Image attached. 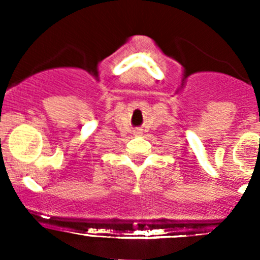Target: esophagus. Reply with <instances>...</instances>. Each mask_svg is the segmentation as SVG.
Returning <instances> with one entry per match:
<instances>
[{"mask_svg":"<svg viewBox=\"0 0 260 260\" xmlns=\"http://www.w3.org/2000/svg\"><path fill=\"white\" fill-rule=\"evenodd\" d=\"M140 133H141V132H138V131H137V132H136V135H140Z\"/></svg>","mask_w":260,"mask_h":260,"instance_id":"obj_1","label":"esophagus"}]
</instances>
